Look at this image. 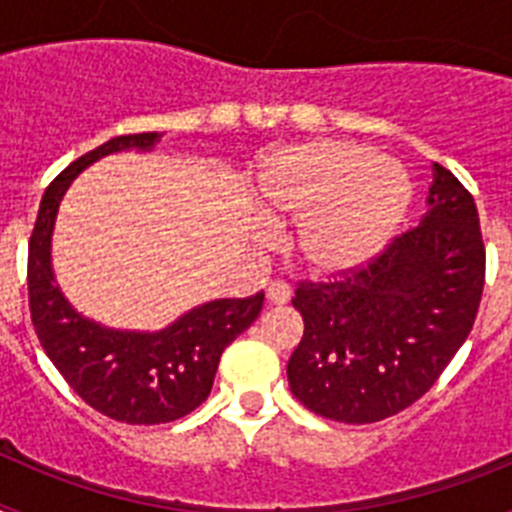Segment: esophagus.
Wrapping results in <instances>:
<instances>
[{"label": "esophagus", "mask_w": 512, "mask_h": 512, "mask_svg": "<svg viewBox=\"0 0 512 512\" xmlns=\"http://www.w3.org/2000/svg\"><path fill=\"white\" fill-rule=\"evenodd\" d=\"M289 284L282 282V279H277V282H271L269 289H266V300L271 302V305H287L289 302Z\"/></svg>", "instance_id": "1"}]
</instances>
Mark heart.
Segmentation results:
<instances>
[{"instance_id":"heart-1","label":"heart","mask_w":512,"mask_h":512,"mask_svg":"<svg viewBox=\"0 0 512 512\" xmlns=\"http://www.w3.org/2000/svg\"><path fill=\"white\" fill-rule=\"evenodd\" d=\"M408 202L405 171L346 140H312L279 153L253 189L266 223H297L292 253L310 277H341L374 259Z\"/></svg>"}]
</instances>
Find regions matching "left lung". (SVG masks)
<instances>
[{
    "mask_svg": "<svg viewBox=\"0 0 512 512\" xmlns=\"http://www.w3.org/2000/svg\"><path fill=\"white\" fill-rule=\"evenodd\" d=\"M425 215L364 269L300 284L305 320L287 364L297 400L338 423H377L431 390L467 341L485 287L477 205L433 164Z\"/></svg>",
    "mask_w": 512,
    "mask_h": 512,
    "instance_id": "1",
    "label": "left lung"
}]
</instances>
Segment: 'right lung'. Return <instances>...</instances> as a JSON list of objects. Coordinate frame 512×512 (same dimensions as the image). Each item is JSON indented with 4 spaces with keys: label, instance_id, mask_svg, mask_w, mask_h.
Instances as JSON below:
<instances>
[{
    "label": "right lung",
    "instance_id": "1",
    "mask_svg": "<svg viewBox=\"0 0 512 512\" xmlns=\"http://www.w3.org/2000/svg\"><path fill=\"white\" fill-rule=\"evenodd\" d=\"M161 133L117 135L76 158L45 189L27 253L30 318L40 346L81 400L130 425L171 423L207 400L225 348L259 318L264 292L192 307L161 330H117L84 318L61 292L51 246L58 205L81 171L120 151H153Z\"/></svg>",
    "mask_w": 512,
    "mask_h": 512
}]
</instances>
